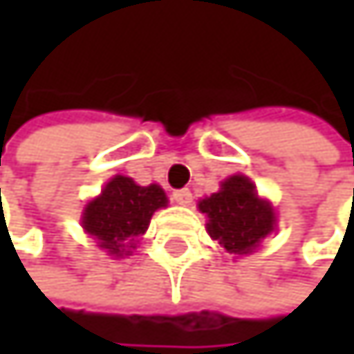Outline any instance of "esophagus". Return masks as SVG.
Here are the masks:
<instances>
[{"label": "esophagus", "instance_id": "1", "mask_svg": "<svg viewBox=\"0 0 354 354\" xmlns=\"http://www.w3.org/2000/svg\"><path fill=\"white\" fill-rule=\"evenodd\" d=\"M171 197H174V201H176V203H180V206H189L191 199H193V195H191V191H189V189H178V191H174V193H171Z\"/></svg>", "mask_w": 354, "mask_h": 354}]
</instances>
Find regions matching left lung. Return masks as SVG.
Masks as SVG:
<instances>
[{"label":"left lung","instance_id":"1","mask_svg":"<svg viewBox=\"0 0 354 354\" xmlns=\"http://www.w3.org/2000/svg\"><path fill=\"white\" fill-rule=\"evenodd\" d=\"M199 210L208 216L206 229L231 254H250L276 229V212L268 199L242 174L229 176L221 191L201 199Z\"/></svg>","mask_w":354,"mask_h":354}]
</instances>
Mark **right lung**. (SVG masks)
<instances>
[{"label":"right lung","instance_id":"add662e5","mask_svg":"<svg viewBox=\"0 0 354 354\" xmlns=\"http://www.w3.org/2000/svg\"><path fill=\"white\" fill-rule=\"evenodd\" d=\"M167 206V195L159 185L140 187L127 176H114L91 199L82 212V227L112 257H125L136 240L146 234L148 223L159 208Z\"/></svg>","mask_w":354,"mask_h":354}]
</instances>
